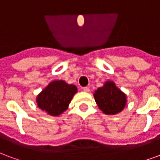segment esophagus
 <instances>
[{
  "mask_svg": "<svg viewBox=\"0 0 160 160\" xmlns=\"http://www.w3.org/2000/svg\"><path fill=\"white\" fill-rule=\"evenodd\" d=\"M83 91L84 92H90V88L88 87H83Z\"/></svg>",
  "mask_w": 160,
  "mask_h": 160,
  "instance_id": "esophagus-1",
  "label": "esophagus"
}]
</instances>
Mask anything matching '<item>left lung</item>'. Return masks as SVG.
<instances>
[{"label":"left lung","mask_w":160,"mask_h":160,"mask_svg":"<svg viewBox=\"0 0 160 160\" xmlns=\"http://www.w3.org/2000/svg\"><path fill=\"white\" fill-rule=\"evenodd\" d=\"M93 96L98 108L107 115L121 112L127 103V96L113 81H106L103 87L95 91Z\"/></svg>","instance_id":"obj_1"}]
</instances>
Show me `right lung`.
<instances>
[{
  "label": "right lung",
  "mask_w": 160,
  "mask_h": 160,
  "mask_svg": "<svg viewBox=\"0 0 160 160\" xmlns=\"http://www.w3.org/2000/svg\"><path fill=\"white\" fill-rule=\"evenodd\" d=\"M76 92L74 85L67 84L64 80H54L38 95L37 104L50 116H60L68 109Z\"/></svg>",
  "instance_id": "add662e5"
}]
</instances>
